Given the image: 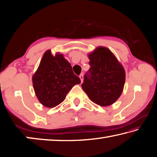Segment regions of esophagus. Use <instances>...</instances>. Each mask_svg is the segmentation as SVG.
Wrapping results in <instances>:
<instances>
[{
    "label": "esophagus",
    "mask_w": 157,
    "mask_h": 157,
    "mask_svg": "<svg viewBox=\"0 0 157 157\" xmlns=\"http://www.w3.org/2000/svg\"><path fill=\"white\" fill-rule=\"evenodd\" d=\"M79 78H80L81 81V83H82V82H83V74H81V75L79 76Z\"/></svg>",
    "instance_id": "esophagus-1"
}]
</instances>
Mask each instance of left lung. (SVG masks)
<instances>
[{
	"label": "left lung",
	"mask_w": 157,
	"mask_h": 157,
	"mask_svg": "<svg viewBox=\"0 0 157 157\" xmlns=\"http://www.w3.org/2000/svg\"><path fill=\"white\" fill-rule=\"evenodd\" d=\"M90 66L84 75L82 88L95 104L107 106L121 95L125 71L113 53L106 47H98L89 55Z\"/></svg>",
	"instance_id": "8db88e82"
}]
</instances>
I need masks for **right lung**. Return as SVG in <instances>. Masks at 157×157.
Instances as JSON below:
<instances>
[{"instance_id": "obj_1", "label": "right lung", "mask_w": 157, "mask_h": 157, "mask_svg": "<svg viewBox=\"0 0 157 157\" xmlns=\"http://www.w3.org/2000/svg\"><path fill=\"white\" fill-rule=\"evenodd\" d=\"M33 83L41 104L53 108L64 101L74 86L81 83V79L74 74L70 63L63 55L56 53L53 56L48 50L33 76Z\"/></svg>"}]
</instances>
